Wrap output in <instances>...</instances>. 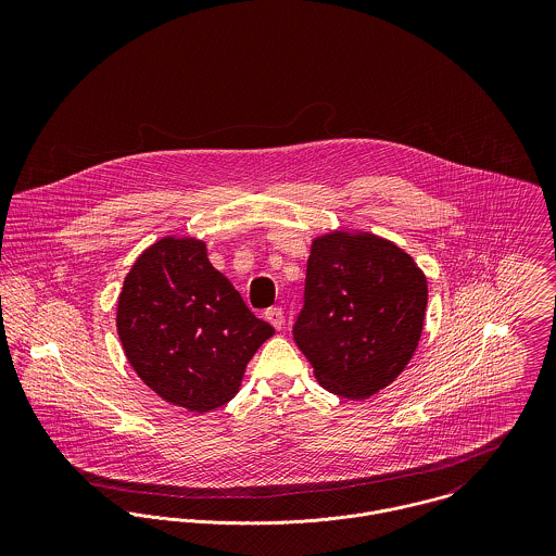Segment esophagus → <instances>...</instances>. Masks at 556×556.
<instances>
[{
  "label": "esophagus",
  "instance_id": "obj_1",
  "mask_svg": "<svg viewBox=\"0 0 556 556\" xmlns=\"http://www.w3.org/2000/svg\"><path fill=\"white\" fill-rule=\"evenodd\" d=\"M265 318H267L276 329H282V325H285V313H282V308H278V306L267 308V311H265Z\"/></svg>",
  "mask_w": 556,
  "mask_h": 556
}]
</instances>
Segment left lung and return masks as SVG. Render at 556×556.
Listing matches in <instances>:
<instances>
[{"label":"left lung","instance_id":"1","mask_svg":"<svg viewBox=\"0 0 556 556\" xmlns=\"http://www.w3.org/2000/svg\"><path fill=\"white\" fill-rule=\"evenodd\" d=\"M306 304L293 327L320 388L366 400L394 383L424 329L428 282L410 254L370 231L313 239Z\"/></svg>","mask_w":556,"mask_h":556}]
</instances>
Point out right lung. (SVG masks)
Returning a JSON list of instances; mask_svg holds the SVG:
<instances>
[{"mask_svg":"<svg viewBox=\"0 0 556 556\" xmlns=\"http://www.w3.org/2000/svg\"><path fill=\"white\" fill-rule=\"evenodd\" d=\"M115 323L139 379L190 413L236 397L248 362L274 336L210 263L207 243L190 236H164L137 256Z\"/></svg>","mask_w":556,"mask_h":556,"instance_id":"obj_1","label":"right lung"}]
</instances>
